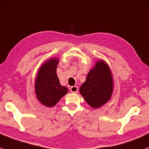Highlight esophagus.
<instances>
[{
	"instance_id": "esophagus-1",
	"label": "esophagus",
	"mask_w": 149,
	"mask_h": 149,
	"mask_svg": "<svg viewBox=\"0 0 149 149\" xmlns=\"http://www.w3.org/2000/svg\"><path fill=\"white\" fill-rule=\"evenodd\" d=\"M78 91V87L77 86H72L70 87V92L73 93H77Z\"/></svg>"
}]
</instances>
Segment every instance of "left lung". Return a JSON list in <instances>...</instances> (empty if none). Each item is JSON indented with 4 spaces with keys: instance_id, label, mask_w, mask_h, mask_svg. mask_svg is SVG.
Here are the masks:
<instances>
[{
    "instance_id": "1",
    "label": "left lung",
    "mask_w": 149,
    "mask_h": 149,
    "mask_svg": "<svg viewBox=\"0 0 149 149\" xmlns=\"http://www.w3.org/2000/svg\"><path fill=\"white\" fill-rule=\"evenodd\" d=\"M113 92V79L108 64L99 59L87 74L79 93L90 107L98 108L110 100Z\"/></svg>"
}]
</instances>
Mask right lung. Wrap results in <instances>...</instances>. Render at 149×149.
<instances>
[{
    "mask_svg": "<svg viewBox=\"0 0 149 149\" xmlns=\"http://www.w3.org/2000/svg\"><path fill=\"white\" fill-rule=\"evenodd\" d=\"M57 57H52L41 65L35 79V93L38 100L44 106L54 107L68 93L65 86L60 85L56 74L59 64Z\"/></svg>",
    "mask_w": 149,
    "mask_h": 149,
    "instance_id": "right-lung-1",
    "label": "right lung"
}]
</instances>
